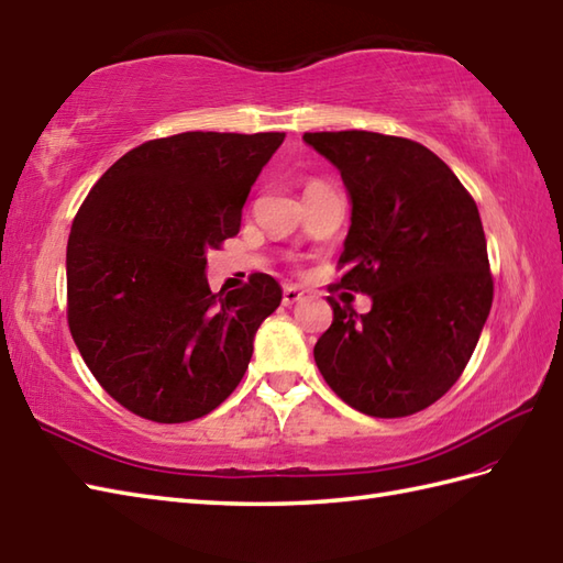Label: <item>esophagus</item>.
Instances as JSON below:
<instances>
[{"instance_id":"esophagus-1","label":"esophagus","mask_w":563,"mask_h":563,"mask_svg":"<svg viewBox=\"0 0 563 563\" xmlns=\"http://www.w3.org/2000/svg\"><path fill=\"white\" fill-rule=\"evenodd\" d=\"M303 291L298 289V286H284V296H282V303L284 306H294L298 301H303Z\"/></svg>"}]
</instances>
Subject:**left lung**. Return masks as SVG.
I'll return each mask as SVG.
<instances>
[{
	"label": "left lung",
	"instance_id": "obj_1",
	"mask_svg": "<svg viewBox=\"0 0 563 563\" xmlns=\"http://www.w3.org/2000/svg\"><path fill=\"white\" fill-rule=\"evenodd\" d=\"M303 142L340 170L352 227L342 289L371 310L332 306L316 364L349 407L409 417L441 399L479 342L494 282L479 209L443 161L402 136L306 132Z\"/></svg>",
	"mask_w": 563,
	"mask_h": 563
}]
</instances>
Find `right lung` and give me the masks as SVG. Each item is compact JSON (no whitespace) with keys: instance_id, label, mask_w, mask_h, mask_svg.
I'll return each instance as SVG.
<instances>
[{"instance_id":"obj_1","label":"right lung","mask_w":563,"mask_h":563,"mask_svg":"<svg viewBox=\"0 0 563 563\" xmlns=\"http://www.w3.org/2000/svg\"><path fill=\"white\" fill-rule=\"evenodd\" d=\"M284 132H183L132 148L84 199L67 243V318L86 366L136 417L209 415L245 376L282 286L253 274L211 294L207 250L241 211Z\"/></svg>"}]
</instances>
